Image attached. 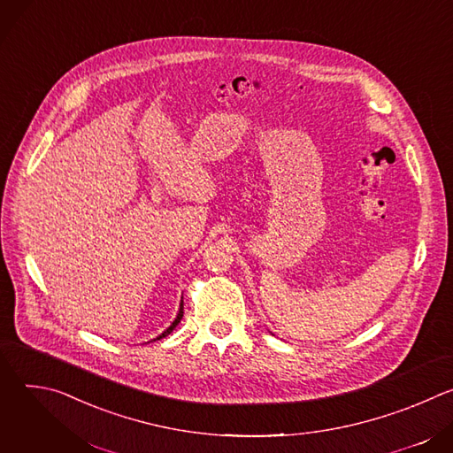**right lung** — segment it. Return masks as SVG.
I'll return each instance as SVG.
<instances>
[{"instance_id":"right-lung-1","label":"right lung","mask_w":453,"mask_h":453,"mask_svg":"<svg viewBox=\"0 0 453 453\" xmlns=\"http://www.w3.org/2000/svg\"><path fill=\"white\" fill-rule=\"evenodd\" d=\"M182 313H184V311H182V301H180V308H179V313H177V317H175V320H173V322H172V326H170V328H166V330H165V332H163V334H161V335H159V337H157V339H154V341H159V339H163V337H166V335H170V334H172V332H173V328H175V326H177V325H179V322H180V319H182Z\"/></svg>"}]
</instances>
